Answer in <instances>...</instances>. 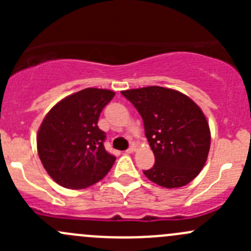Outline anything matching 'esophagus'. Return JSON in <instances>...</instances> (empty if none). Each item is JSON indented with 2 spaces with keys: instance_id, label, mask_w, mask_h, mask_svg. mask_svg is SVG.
<instances>
[{
  "instance_id": "esophagus-1",
  "label": "esophagus",
  "mask_w": 251,
  "mask_h": 251,
  "mask_svg": "<svg viewBox=\"0 0 251 251\" xmlns=\"http://www.w3.org/2000/svg\"><path fill=\"white\" fill-rule=\"evenodd\" d=\"M133 151H136V146H131L130 148L127 149V151H126V153H128V154H131V153H133Z\"/></svg>"
}]
</instances>
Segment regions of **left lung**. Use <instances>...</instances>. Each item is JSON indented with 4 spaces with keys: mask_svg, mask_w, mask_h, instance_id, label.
Returning a JSON list of instances; mask_svg holds the SVG:
<instances>
[{
    "mask_svg": "<svg viewBox=\"0 0 251 251\" xmlns=\"http://www.w3.org/2000/svg\"><path fill=\"white\" fill-rule=\"evenodd\" d=\"M144 124L155 164L144 175L165 188H178L196 178L210 149L209 123L201 108L183 93L160 86L121 91Z\"/></svg>",
    "mask_w": 251,
    "mask_h": 251,
    "instance_id": "obj_1",
    "label": "left lung"
}]
</instances>
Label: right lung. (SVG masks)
I'll list each match as a JSON object with an SVG mask.
<instances>
[{"instance_id":"add662e5","label":"right lung","mask_w":251,"mask_h":251,"mask_svg":"<svg viewBox=\"0 0 251 251\" xmlns=\"http://www.w3.org/2000/svg\"><path fill=\"white\" fill-rule=\"evenodd\" d=\"M114 96L110 90L85 88L63 98L45 116L37 151L45 170L62 187L87 188L109 173L115 156L105 151V133L97 124Z\"/></svg>"}]
</instances>
